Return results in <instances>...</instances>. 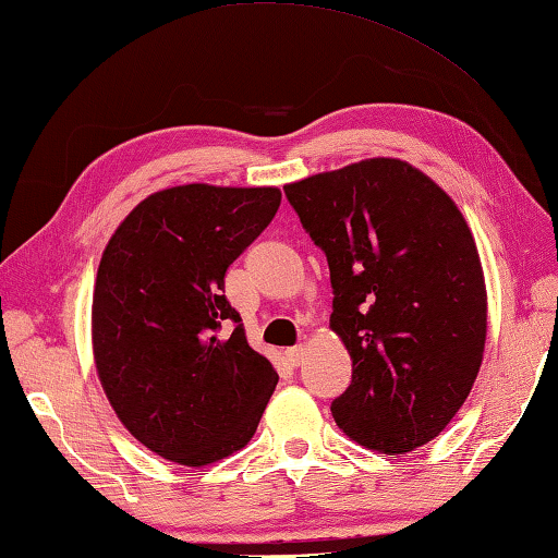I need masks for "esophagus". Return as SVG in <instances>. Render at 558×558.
I'll use <instances>...</instances> for the list:
<instances>
[{"label": "esophagus", "mask_w": 558, "mask_h": 558, "mask_svg": "<svg viewBox=\"0 0 558 558\" xmlns=\"http://www.w3.org/2000/svg\"><path fill=\"white\" fill-rule=\"evenodd\" d=\"M305 353H307V349L302 347V343H298V347H290L286 351V359L292 363V366H300V363L305 361Z\"/></svg>", "instance_id": "obj_1"}]
</instances>
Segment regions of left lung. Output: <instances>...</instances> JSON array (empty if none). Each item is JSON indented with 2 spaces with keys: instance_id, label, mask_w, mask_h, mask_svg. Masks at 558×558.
<instances>
[{
  "instance_id": "1",
  "label": "left lung",
  "mask_w": 558,
  "mask_h": 558,
  "mask_svg": "<svg viewBox=\"0 0 558 558\" xmlns=\"http://www.w3.org/2000/svg\"><path fill=\"white\" fill-rule=\"evenodd\" d=\"M329 263V327L353 376L331 402L361 447L408 453L439 437L478 376L488 292L456 202L400 158H366L286 185Z\"/></svg>"
}]
</instances>
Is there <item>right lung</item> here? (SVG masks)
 <instances>
[{
  "label": "right lung",
  "mask_w": 558,
  "mask_h": 558,
  "mask_svg": "<svg viewBox=\"0 0 558 558\" xmlns=\"http://www.w3.org/2000/svg\"><path fill=\"white\" fill-rule=\"evenodd\" d=\"M280 197L278 187H168L138 202L105 246L93 292L97 376L121 424L168 461L202 469L244 449L276 390L225 276Z\"/></svg>",
  "instance_id": "obj_1"
}]
</instances>
